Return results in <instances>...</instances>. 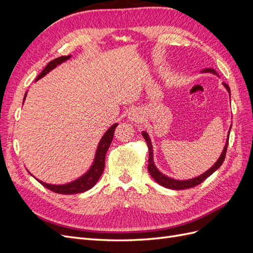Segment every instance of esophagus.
I'll return each mask as SVG.
<instances>
[{"label":"esophagus","mask_w":253,"mask_h":253,"mask_svg":"<svg viewBox=\"0 0 253 253\" xmlns=\"http://www.w3.org/2000/svg\"><path fill=\"white\" fill-rule=\"evenodd\" d=\"M127 117H128V120H129V121L137 122V121L140 120L141 114H140V112H139L138 110H137V109H132V110L128 111Z\"/></svg>","instance_id":"obj_1"}]
</instances>
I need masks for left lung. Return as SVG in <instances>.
Instances as JSON below:
<instances>
[{
    "label": "left lung",
    "instance_id": "8db88e82",
    "mask_svg": "<svg viewBox=\"0 0 253 253\" xmlns=\"http://www.w3.org/2000/svg\"><path fill=\"white\" fill-rule=\"evenodd\" d=\"M203 73H213V74H216V72L213 70V68H206V70L203 71ZM217 75V74H216ZM225 87L227 88V90L230 93V88L227 85L226 83H224ZM142 136L143 138L145 139L148 143V147H149V166H148V170L149 173L151 174V176L153 178L155 179L156 182H158L160 186H163L165 188H169V189H173V190H183V189H189V188H193L197 185H200L202 183L206 178H208L209 176L213 173L215 172L218 168L221 166V164L224 163L225 157H226V153H227V147H228V142H229V136H228V139H227V143L224 148L223 153H221L220 157L218 158L217 162L215 163L211 169H209L206 173L202 174L201 176H198V177L192 178V179H189V180H176L173 178L168 177V176L164 175L160 173L157 168L154 166V162H153V149H152V143L151 140L149 138V135L147 134V132H142Z\"/></svg>",
    "mask_w": 253,
    "mask_h": 253
}]
</instances>
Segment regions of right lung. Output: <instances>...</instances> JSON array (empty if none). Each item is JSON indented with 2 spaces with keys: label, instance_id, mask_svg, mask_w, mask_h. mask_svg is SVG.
I'll return each instance as SVG.
<instances>
[{
  "label": "right lung",
  "instance_id": "obj_1",
  "mask_svg": "<svg viewBox=\"0 0 253 253\" xmlns=\"http://www.w3.org/2000/svg\"><path fill=\"white\" fill-rule=\"evenodd\" d=\"M70 58H71V56H62V57L53 59L46 66H45L44 70L41 72V74L39 76H38L36 80H39L40 78L44 77L45 75L49 73L51 70H53V68H55L57 65L64 62V61L68 60ZM25 97H26V94L24 96V100H25ZM117 126H118V124H115L108 129V131L105 132L100 142H99V144H98L95 162H94L93 166H91L88 172L84 174L83 176H81L80 178L76 179L73 182L66 183V185H58V186L45 183L39 179H37V180L39 181L41 185H43L45 188H47L48 190L53 191V192H56V193H60V194L81 193V192H85V191L89 190L90 188H93L96 185L98 179L100 178L101 174L103 173L106 151H108V149L110 148V144H111V142L113 140V137H114L115 128H116Z\"/></svg>",
  "mask_w": 253,
  "mask_h": 253
}]
</instances>
